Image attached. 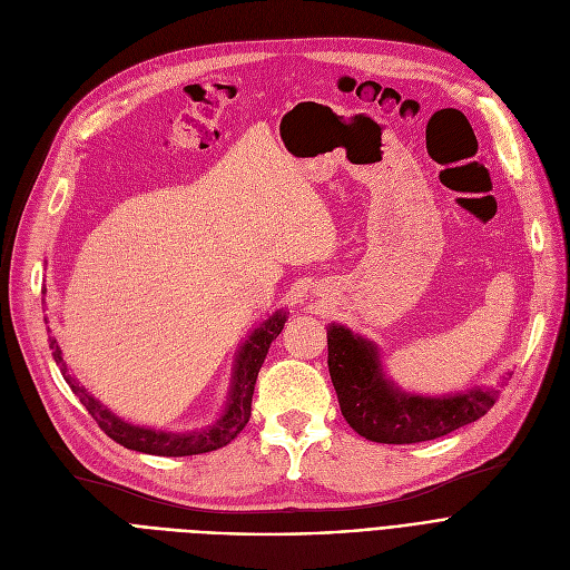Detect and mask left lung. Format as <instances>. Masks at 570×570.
Listing matches in <instances>:
<instances>
[{
	"label": "left lung",
	"mask_w": 570,
	"mask_h": 570,
	"mask_svg": "<svg viewBox=\"0 0 570 570\" xmlns=\"http://www.w3.org/2000/svg\"><path fill=\"white\" fill-rule=\"evenodd\" d=\"M327 370L346 423L376 443H421L451 434L483 417L501 393L499 385L443 397L406 393L383 372L379 346L340 323L327 325Z\"/></svg>",
	"instance_id": "1"
}]
</instances>
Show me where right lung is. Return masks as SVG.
<instances>
[{"label": "right lung", "mask_w": 570, "mask_h": 570, "mask_svg": "<svg viewBox=\"0 0 570 570\" xmlns=\"http://www.w3.org/2000/svg\"><path fill=\"white\" fill-rule=\"evenodd\" d=\"M286 318H288L286 309L273 312V316H267L263 323H258V327H254V331L247 335V340L239 344V348L235 353V361H233L230 387H228V397H226V406H224L222 415L213 425L198 428L191 432H168V430L142 428V425H134V423L125 421V417H119L108 406H104L69 372L62 348H59L55 337H48V346L52 348V361L59 367V372H62L73 395L80 400V404L89 411V415L95 417L99 428L112 441L129 448V451L145 453V455L185 458V455H200V453L217 451V448H224L226 443H230L239 432L245 430V425L249 423V415H252V397H254L258 370L265 361L269 344L279 337ZM46 323H48V316H46ZM48 333H50V327H48Z\"/></svg>", "instance_id": "add662e5"}]
</instances>
